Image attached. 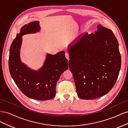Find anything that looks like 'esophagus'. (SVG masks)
I'll return each instance as SVG.
<instances>
[{"label": "esophagus", "mask_w": 128, "mask_h": 128, "mask_svg": "<svg viewBox=\"0 0 128 128\" xmlns=\"http://www.w3.org/2000/svg\"><path fill=\"white\" fill-rule=\"evenodd\" d=\"M65 56H66V58H67V59L68 60H69V54L68 53L66 52V53H65Z\"/></svg>", "instance_id": "34e87169"}]
</instances>
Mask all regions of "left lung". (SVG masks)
Returning a JSON list of instances; mask_svg holds the SVG:
<instances>
[{"label": "left lung", "instance_id": "left-lung-1", "mask_svg": "<svg viewBox=\"0 0 128 128\" xmlns=\"http://www.w3.org/2000/svg\"><path fill=\"white\" fill-rule=\"evenodd\" d=\"M69 46V68L80 98L94 99L109 92L118 78L121 56L114 33L99 25Z\"/></svg>", "mask_w": 128, "mask_h": 128}]
</instances>
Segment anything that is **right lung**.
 Returning a JSON list of instances; mask_svg holds the SVG:
<instances>
[{"label":"right lung","instance_id":"right-lung-1","mask_svg":"<svg viewBox=\"0 0 128 128\" xmlns=\"http://www.w3.org/2000/svg\"><path fill=\"white\" fill-rule=\"evenodd\" d=\"M40 29L39 22L34 21L23 26L20 33L12 43L8 60L9 70L14 81L21 91L28 97L46 100L56 96V84L61 75L68 69L64 52L56 55L48 54L43 66L38 71L30 70L20 59L22 36L35 33Z\"/></svg>","mask_w":128,"mask_h":128}]
</instances>
